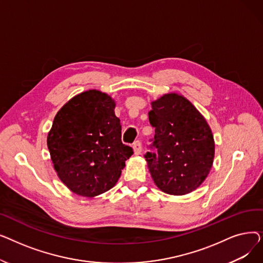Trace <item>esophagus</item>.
Here are the masks:
<instances>
[{
	"label": "esophagus",
	"mask_w": 263,
	"mask_h": 263,
	"mask_svg": "<svg viewBox=\"0 0 263 263\" xmlns=\"http://www.w3.org/2000/svg\"><path fill=\"white\" fill-rule=\"evenodd\" d=\"M133 151L135 156H139L142 154V143L140 141H136L133 144Z\"/></svg>",
	"instance_id": "1"
}]
</instances>
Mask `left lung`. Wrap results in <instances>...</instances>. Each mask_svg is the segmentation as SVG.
I'll return each instance as SVG.
<instances>
[{"label":"left lung","mask_w":263,"mask_h":263,"mask_svg":"<svg viewBox=\"0 0 263 263\" xmlns=\"http://www.w3.org/2000/svg\"><path fill=\"white\" fill-rule=\"evenodd\" d=\"M149 121L156 128L157 153L145 156L156 185L171 195L195 191L213 165L215 143L211 128L185 97L168 92L151 101Z\"/></svg>","instance_id":"1"}]
</instances>
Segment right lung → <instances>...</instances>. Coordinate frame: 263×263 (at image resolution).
Here are the masks:
<instances>
[{"label": "right lung", "mask_w": 263, "mask_h": 263, "mask_svg": "<svg viewBox=\"0 0 263 263\" xmlns=\"http://www.w3.org/2000/svg\"><path fill=\"white\" fill-rule=\"evenodd\" d=\"M112 97L98 89L83 91L55 115L47 145L61 181L74 194L96 197L118 181L133 155L121 142V124Z\"/></svg>", "instance_id": "1"}]
</instances>
